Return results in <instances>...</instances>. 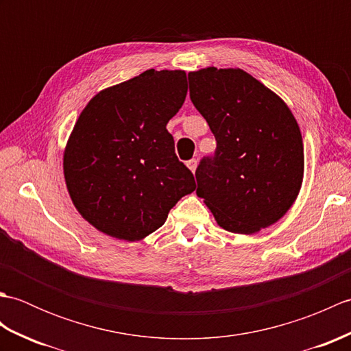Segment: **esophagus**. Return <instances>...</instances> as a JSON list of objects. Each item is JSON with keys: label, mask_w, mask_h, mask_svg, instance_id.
<instances>
[{"label": "esophagus", "mask_w": 351, "mask_h": 351, "mask_svg": "<svg viewBox=\"0 0 351 351\" xmlns=\"http://www.w3.org/2000/svg\"><path fill=\"white\" fill-rule=\"evenodd\" d=\"M187 167L191 170V173H195V171H196V167H197V161H196V160H190V161H187Z\"/></svg>", "instance_id": "34e87169"}]
</instances>
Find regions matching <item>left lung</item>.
Instances as JSON below:
<instances>
[{"label": "left lung", "mask_w": 351, "mask_h": 351, "mask_svg": "<svg viewBox=\"0 0 351 351\" xmlns=\"http://www.w3.org/2000/svg\"><path fill=\"white\" fill-rule=\"evenodd\" d=\"M190 98L217 140L196 170V195L217 225L252 235L274 225L299 196L300 126L279 95L240 68L189 72Z\"/></svg>", "instance_id": "obj_1"}]
</instances>
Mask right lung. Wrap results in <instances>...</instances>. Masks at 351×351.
Wrapping results in <instances>:
<instances>
[{
    "instance_id": "right-lung-1",
    "label": "right lung",
    "mask_w": 351,
    "mask_h": 351,
    "mask_svg": "<svg viewBox=\"0 0 351 351\" xmlns=\"http://www.w3.org/2000/svg\"><path fill=\"white\" fill-rule=\"evenodd\" d=\"M187 95L185 71L149 69L87 102L64 146L73 206L99 232L140 241L164 225L195 176L166 130Z\"/></svg>"
}]
</instances>
